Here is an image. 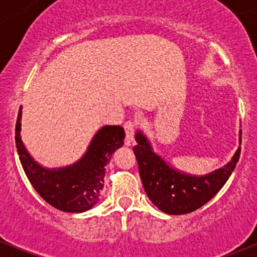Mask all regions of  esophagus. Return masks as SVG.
<instances>
[{
  "label": "esophagus",
  "mask_w": 257,
  "mask_h": 257,
  "mask_svg": "<svg viewBox=\"0 0 257 257\" xmlns=\"http://www.w3.org/2000/svg\"><path fill=\"white\" fill-rule=\"evenodd\" d=\"M124 129H125V144L131 145L134 139V132H136V123L133 120H126L124 123Z\"/></svg>",
  "instance_id": "34e87169"
}]
</instances>
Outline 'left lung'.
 <instances>
[{
    "mask_svg": "<svg viewBox=\"0 0 257 257\" xmlns=\"http://www.w3.org/2000/svg\"><path fill=\"white\" fill-rule=\"evenodd\" d=\"M136 141L138 144L133 148V152L145 193L158 209L170 215L189 214L211 200L234 172L241 152L239 147L226 165L198 177L170 167L160 155L153 152L149 141L141 131L137 132Z\"/></svg>",
    "mask_w": 257,
    "mask_h": 257,
    "instance_id": "left-lung-1",
    "label": "left lung"
}]
</instances>
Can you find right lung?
Instances as JSON below:
<instances>
[{
  "label": "right lung",
  "instance_id": "obj_1",
  "mask_svg": "<svg viewBox=\"0 0 257 257\" xmlns=\"http://www.w3.org/2000/svg\"><path fill=\"white\" fill-rule=\"evenodd\" d=\"M20 108L16 123V148L21 164L35 190L53 208L66 212L87 211L99 201L104 188L105 165L124 143V129L102 126L95 133L87 152L74 164L47 169L33 160L21 139Z\"/></svg>",
  "mask_w": 257,
  "mask_h": 257
}]
</instances>
